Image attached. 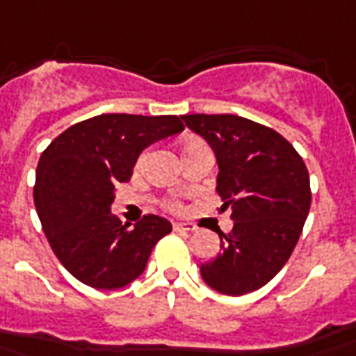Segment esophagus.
Segmentation results:
<instances>
[{
	"label": "esophagus",
	"mask_w": 356,
	"mask_h": 356,
	"mask_svg": "<svg viewBox=\"0 0 356 356\" xmlns=\"http://www.w3.org/2000/svg\"><path fill=\"white\" fill-rule=\"evenodd\" d=\"M173 229L177 231V233H193V231H195V225H193V223L177 221V223H173Z\"/></svg>",
	"instance_id": "esophagus-1"
}]
</instances>
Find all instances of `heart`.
<instances>
[{"mask_svg":"<svg viewBox=\"0 0 356 356\" xmlns=\"http://www.w3.org/2000/svg\"><path fill=\"white\" fill-rule=\"evenodd\" d=\"M171 208H179L177 204H171Z\"/></svg>","mask_w":356,"mask_h":356,"instance_id":"heart-1","label":"heart"}]
</instances>
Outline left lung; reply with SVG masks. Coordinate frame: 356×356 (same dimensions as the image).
Masks as SVG:
<instances>
[{
    "label": "left lung",
    "instance_id": "8db88e82",
    "mask_svg": "<svg viewBox=\"0 0 356 356\" xmlns=\"http://www.w3.org/2000/svg\"><path fill=\"white\" fill-rule=\"evenodd\" d=\"M212 146L218 160L221 210L233 229L218 233L221 252L200 266L213 291L238 297L264 287L289 260L310 210L305 161L280 133L238 115H183Z\"/></svg>",
    "mask_w": 356,
    "mask_h": 356
}]
</instances>
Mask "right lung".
Returning <instances> with one entry per match:
<instances>
[{"instance_id":"1","label":"right lung","mask_w":356,"mask_h":356,"mask_svg":"<svg viewBox=\"0 0 356 356\" xmlns=\"http://www.w3.org/2000/svg\"><path fill=\"white\" fill-rule=\"evenodd\" d=\"M185 129L177 115L104 113L69 127L42 152L34 204L51 250L94 289H121L144 272L171 223L148 213L135 227L111 213L115 186L150 144Z\"/></svg>"}]
</instances>
